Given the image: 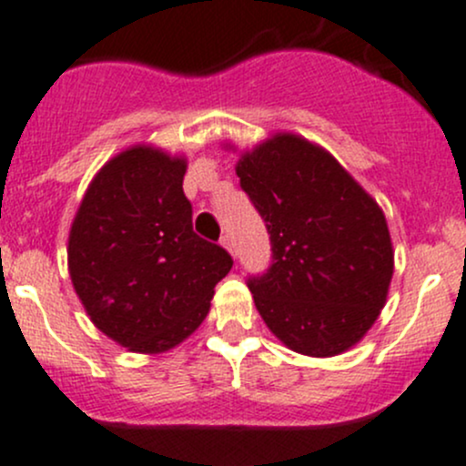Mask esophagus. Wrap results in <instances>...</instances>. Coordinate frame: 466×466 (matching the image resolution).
<instances>
[{
    "instance_id": "1",
    "label": "esophagus",
    "mask_w": 466,
    "mask_h": 466,
    "mask_svg": "<svg viewBox=\"0 0 466 466\" xmlns=\"http://www.w3.org/2000/svg\"><path fill=\"white\" fill-rule=\"evenodd\" d=\"M220 246L228 249V252L232 254V257H237V249H234V241H232V237H229V234L220 237Z\"/></svg>"
}]
</instances>
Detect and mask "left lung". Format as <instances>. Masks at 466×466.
I'll return each mask as SVG.
<instances>
[{"label": "left lung", "mask_w": 466, "mask_h": 466, "mask_svg": "<svg viewBox=\"0 0 466 466\" xmlns=\"http://www.w3.org/2000/svg\"><path fill=\"white\" fill-rule=\"evenodd\" d=\"M237 176L272 243V266L248 281L266 326L308 357L352 349L380 317L393 279L377 200L330 151L290 131L243 151Z\"/></svg>", "instance_id": "obj_1"}]
</instances>
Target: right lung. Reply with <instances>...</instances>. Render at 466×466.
<instances>
[{
    "mask_svg": "<svg viewBox=\"0 0 466 466\" xmlns=\"http://www.w3.org/2000/svg\"><path fill=\"white\" fill-rule=\"evenodd\" d=\"M185 171V156L127 147L93 176L68 232L77 299L93 326L131 352L187 339L232 268L223 248L194 234Z\"/></svg>",
    "mask_w": 466,
    "mask_h": 466,
    "instance_id": "add662e5",
    "label": "right lung"
}]
</instances>
